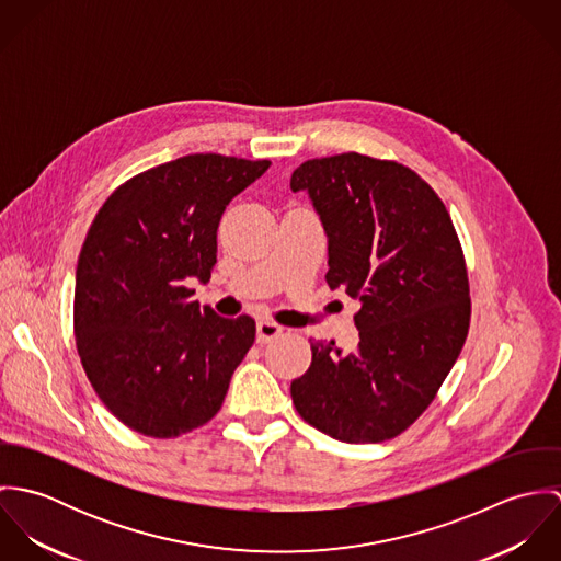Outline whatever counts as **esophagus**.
Masks as SVG:
<instances>
[{
	"label": "esophagus",
	"mask_w": 561,
	"mask_h": 561,
	"mask_svg": "<svg viewBox=\"0 0 561 561\" xmlns=\"http://www.w3.org/2000/svg\"><path fill=\"white\" fill-rule=\"evenodd\" d=\"M283 330H285V328L278 325L276 321L261 320L256 323V341H259V343H267V341L276 339Z\"/></svg>",
	"instance_id": "34e87169"
}]
</instances>
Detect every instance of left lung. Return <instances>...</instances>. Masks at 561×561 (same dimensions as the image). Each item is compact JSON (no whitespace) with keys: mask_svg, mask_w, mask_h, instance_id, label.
<instances>
[{"mask_svg":"<svg viewBox=\"0 0 561 561\" xmlns=\"http://www.w3.org/2000/svg\"><path fill=\"white\" fill-rule=\"evenodd\" d=\"M328 236L330 289L360 300L358 345L311 343L291 382L300 416L343 443H382L434 401L469 334L465 252L438 194L408 165L360 153L300 163Z\"/></svg>","mask_w":561,"mask_h":561,"instance_id":"left-lung-1","label":"left lung"}]
</instances>
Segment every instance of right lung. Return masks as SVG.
Here are the masks:
<instances>
[{"instance_id": "1", "label": "right lung", "mask_w": 561, "mask_h": 561, "mask_svg": "<svg viewBox=\"0 0 561 561\" xmlns=\"http://www.w3.org/2000/svg\"><path fill=\"white\" fill-rule=\"evenodd\" d=\"M267 168L218 153L165 161L118 185L94 216L73 330L94 393L129 430L176 438L218 414L256 325L201 309L185 280H209L227 205Z\"/></svg>"}]
</instances>
